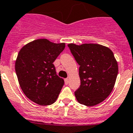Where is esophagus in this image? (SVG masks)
Listing matches in <instances>:
<instances>
[{
	"mask_svg": "<svg viewBox=\"0 0 133 133\" xmlns=\"http://www.w3.org/2000/svg\"><path fill=\"white\" fill-rule=\"evenodd\" d=\"M64 81H65V84H68V83H69V79L68 78H65V79H64Z\"/></svg>",
	"mask_w": 133,
	"mask_h": 133,
	"instance_id": "obj_1",
	"label": "esophagus"
}]
</instances>
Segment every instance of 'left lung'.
<instances>
[{"label":"left lung","mask_w":133,"mask_h":133,"mask_svg":"<svg viewBox=\"0 0 133 133\" xmlns=\"http://www.w3.org/2000/svg\"><path fill=\"white\" fill-rule=\"evenodd\" d=\"M68 46L79 65L81 84L75 92L76 99L87 107L100 104L111 93L117 77L118 67L113 52L100 44Z\"/></svg>","instance_id":"8db88e82"}]
</instances>
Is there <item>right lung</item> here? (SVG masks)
Segmentation results:
<instances>
[{"instance_id":"obj_1","label":"right lung","mask_w":133,"mask_h":133,"mask_svg":"<svg viewBox=\"0 0 133 133\" xmlns=\"http://www.w3.org/2000/svg\"><path fill=\"white\" fill-rule=\"evenodd\" d=\"M65 47L39 39L22 47L15 62V71L25 95L41 106L54 104L64 84L55 71L54 62Z\"/></svg>"}]
</instances>
